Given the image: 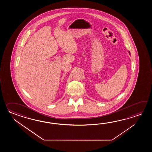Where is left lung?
Segmentation results:
<instances>
[{
  "label": "left lung",
  "mask_w": 152,
  "mask_h": 152,
  "mask_svg": "<svg viewBox=\"0 0 152 152\" xmlns=\"http://www.w3.org/2000/svg\"><path fill=\"white\" fill-rule=\"evenodd\" d=\"M129 53H130V52H129Z\"/></svg>",
  "instance_id": "1"
}]
</instances>
